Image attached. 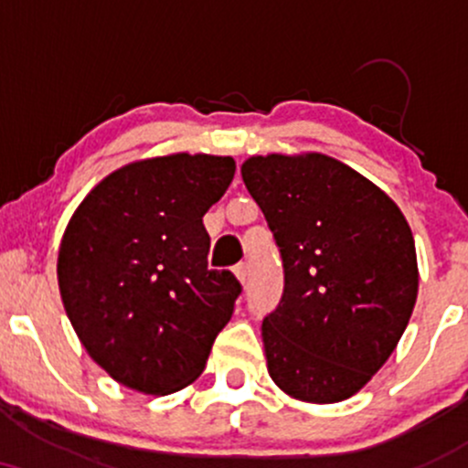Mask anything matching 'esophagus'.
<instances>
[{
  "mask_svg": "<svg viewBox=\"0 0 468 468\" xmlns=\"http://www.w3.org/2000/svg\"><path fill=\"white\" fill-rule=\"evenodd\" d=\"M233 272H235V277H238L239 283H246V277H249V266L238 264L233 268Z\"/></svg>",
  "mask_w": 468,
  "mask_h": 468,
  "instance_id": "esophagus-1",
  "label": "esophagus"
}]
</instances>
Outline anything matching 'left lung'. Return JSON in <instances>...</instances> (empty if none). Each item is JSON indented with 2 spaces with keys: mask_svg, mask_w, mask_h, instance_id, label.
Here are the masks:
<instances>
[{
  "mask_svg": "<svg viewBox=\"0 0 468 468\" xmlns=\"http://www.w3.org/2000/svg\"><path fill=\"white\" fill-rule=\"evenodd\" d=\"M241 180L283 260L282 302L261 324L268 374L297 400L350 399L416 305L410 224L388 193L325 154L250 155Z\"/></svg>",
  "mask_w": 468,
  "mask_h": 468,
  "instance_id": "1",
  "label": "left lung"
}]
</instances>
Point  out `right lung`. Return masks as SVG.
<instances>
[{"label": "right lung", "instance_id": "obj_1", "mask_svg": "<svg viewBox=\"0 0 468 468\" xmlns=\"http://www.w3.org/2000/svg\"><path fill=\"white\" fill-rule=\"evenodd\" d=\"M233 176L230 155L136 160L105 176L69 218L58 292L80 346L116 383L166 396L202 374L241 292L233 272L208 271L202 224Z\"/></svg>", "mask_w": 468, "mask_h": 468}]
</instances>
